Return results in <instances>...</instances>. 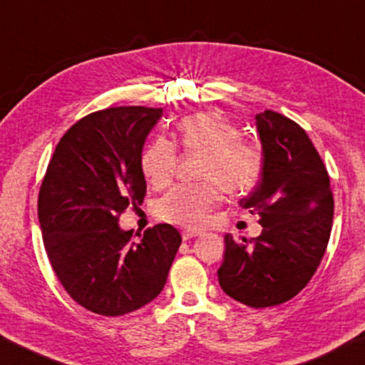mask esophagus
Masks as SVG:
<instances>
[{"label": "esophagus", "mask_w": 365, "mask_h": 365, "mask_svg": "<svg viewBox=\"0 0 365 365\" xmlns=\"http://www.w3.org/2000/svg\"><path fill=\"white\" fill-rule=\"evenodd\" d=\"M199 232H194V230H186V232H182V240L184 241H187V240H190V238H195V237H199Z\"/></svg>", "instance_id": "obj_1"}]
</instances>
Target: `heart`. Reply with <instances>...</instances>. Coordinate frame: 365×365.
<instances>
[{
  "label": "heart",
  "mask_w": 365,
  "mask_h": 365,
  "mask_svg": "<svg viewBox=\"0 0 365 365\" xmlns=\"http://www.w3.org/2000/svg\"><path fill=\"white\" fill-rule=\"evenodd\" d=\"M179 142L186 150L205 153L200 178L209 181L195 186L173 187L158 200L161 220L199 228L220 204V184L225 192L240 195L253 189L262 173V150L241 138V130L217 112H197L179 122ZM176 148L165 138L155 140L142 156V171L155 187H165L175 176Z\"/></svg>",
  "instance_id": "1"
}]
</instances>
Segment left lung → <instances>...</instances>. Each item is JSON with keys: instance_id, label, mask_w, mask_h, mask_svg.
<instances>
[{"instance_id": "1", "label": "left lung", "mask_w": 365, "mask_h": 365, "mask_svg": "<svg viewBox=\"0 0 365 365\" xmlns=\"http://www.w3.org/2000/svg\"><path fill=\"white\" fill-rule=\"evenodd\" d=\"M262 173L240 200L259 215L257 238L225 235L218 282L228 297L253 308L280 305L300 292L327 251L334 202L329 176L307 132L274 110L256 114Z\"/></svg>"}]
</instances>
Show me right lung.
<instances>
[{"label": "right lung", "mask_w": 365, "mask_h": 365, "mask_svg": "<svg viewBox=\"0 0 365 365\" xmlns=\"http://www.w3.org/2000/svg\"><path fill=\"white\" fill-rule=\"evenodd\" d=\"M161 114L130 106L83 117L61 137L38 192L50 264L71 299L99 315H125L156 299L182 241L168 223L138 241L119 225L147 194L142 151Z\"/></svg>", "instance_id": "right-lung-1"}]
</instances>
